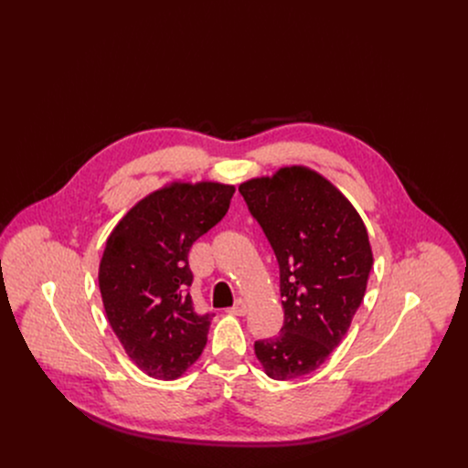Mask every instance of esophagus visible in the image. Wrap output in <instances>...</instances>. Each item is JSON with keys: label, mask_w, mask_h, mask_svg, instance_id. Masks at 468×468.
<instances>
[{"label": "esophagus", "mask_w": 468, "mask_h": 468, "mask_svg": "<svg viewBox=\"0 0 468 468\" xmlns=\"http://www.w3.org/2000/svg\"><path fill=\"white\" fill-rule=\"evenodd\" d=\"M228 313H229V314H235V316H244V314L248 313V305H246V302H244L242 298H239V300L235 302V305L229 307Z\"/></svg>", "instance_id": "esophagus-1"}]
</instances>
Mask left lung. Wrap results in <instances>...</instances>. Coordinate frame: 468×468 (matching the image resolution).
<instances>
[{"label": "left lung", "mask_w": 468, "mask_h": 468, "mask_svg": "<svg viewBox=\"0 0 468 468\" xmlns=\"http://www.w3.org/2000/svg\"><path fill=\"white\" fill-rule=\"evenodd\" d=\"M280 262L285 322L253 350L272 379L316 370L345 339L372 269L363 218L350 199L316 170L283 166L239 185Z\"/></svg>", "instance_id": "8db88e82"}]
</instances>
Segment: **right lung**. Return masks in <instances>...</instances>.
<instances>
[{
  "label": "right lung",
  "mask_w": 468,
  "mask_h": 468,
  "mask_svg": "<svg viewBox=\"0 0 468 468\" xmlns=\"http://www.w3.org/2000/svg\"><path fill=\"white\" fill-rule=\"evenodd\" d=\"M233 185L172 181L133 206L107 237L98 283L127 357L155 379H176L207 345L213 314H196L190 246L229 209Z\"/></svg>",
  "instance_id": "obj_1"
}]
</instances>
